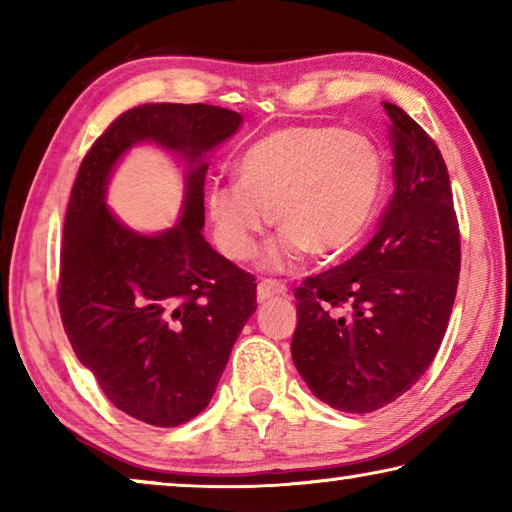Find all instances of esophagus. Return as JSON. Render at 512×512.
I'll return each instance as SVG.
<instances>
[{
    "instance_id": "1",
    "label": "esophagus",
    "mask_w": 512,
    "mask_h": 512,
    "mask_svg": "<svg viewBox=\"0 0 512 512\" xmlns=\"http://www.w3.org/2000/svg\"><path fill=\"white\" fill-rule=\"evenodd\" d=\"M287 293V287H284L282 282H275V280H264L257 284V302H266L271 298L277 296H284Z\"/></svg>"
}]
</instances>
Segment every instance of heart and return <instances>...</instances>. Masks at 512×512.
I'll return each instance as SVG.
<instances>
[{
  "instance_id": "b5f03b06",
  "label": "heart",
  "mask_w": 512,
  "mask_h": 512,
  "mask_svg": "<svg viewBox=\"0 0 512 512\" xmlns=\"http://www.w3.org/2000/svg\"><path fill=\"white\" fill-rule=\"evenodd\" d=\"M237 183L212 185L205 205L225 257H253L268 212L284 235L277 259L302 248L327 257L352 248L377 212L386 162L377 142L336 126H287L239 155Z\"/></svg>"
}]
</instances>
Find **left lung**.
Wrapping results in <instances>:
<instances>
[{
    "instance_id": "obj_1",
    "label": "left lung",
    "mask_w": 512,
    "mask_h": 512,
    "mask_svg": "<svg viewBox=\"0 0 512 512\" xmlns=\"http://www.w3.org/2000/svg\"><path fill=\"white\" fill-rule=\"evenodd\" d=\"M384 108L395 189L375 237L293 291V363L320 402L345 413L377 411L424 375L445 336L461 271L443 155L400 106Z\"/></svg>"
}]
</instances>
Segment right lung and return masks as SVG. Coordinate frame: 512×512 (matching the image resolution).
I'll return each instance as SVG.
<instances>
[{"label": "right lung", "instance_id": "right-lung-1", "mask_svg": "<svg viewBox=\"0 0 512 512\" xmlns=\"http://www.w3.org/2000/svg\"><path fill=\"white\" fill-rule=\"evenodd\" d=\"M241 121L205 103L137 106L92 144L69 196L58 284L67 339L108 400L153 427H178L210 404L257 309L255 277L203 237L207 155ZM137 143L186 162L179 223L155 236L128 229L105 203L111 171Z\"/></svg>", "mask_w": 512, "mask_h": 512}]
</instances>
